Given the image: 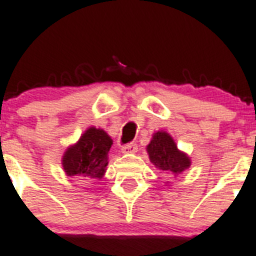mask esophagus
<instances>
[{
  "instance_id": "1",
  "label": "esophagus",
  "mask_w": 256,
  "mask_h": 256,
  "mask_svg": "<svg viewBox=\"0 0 256 256\" xmlns=\"http://www.w3.org/2000/svg\"><path fill=\"white\" fill-rule=\"evenodd\" d=\"M138 151V146L136 144H128L126 146L122 147V152L124 154H136Z\"/></svg>"
}]
</instances>
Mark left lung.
Here are the masks:
<instances>
[{"instance_id":"left-lung-1","label":"left lung","mask_w":256,"mask_h":256,"mask_svg":"<svg viewBox=\"0 0 256 256\" xmlns=\"http://www.w3.org/2000/svg\"><path fill=\"white\" fill-rule=\"evenodd\" d=\"M146 150L152 165L166 174L178 176L192 165L190 157L178 148L174 138L165 130L154 133Z\"/></svg>"}]
</instances>
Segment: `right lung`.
Here are the masks:
<instances>
[{"instance_id":"1","label":"right lung","mask_w":256,"mask_h":256,"mask_svg":"<svg viewBox=\"0 0 256 256\" xmlns=\"http://www.w3.org/2000/svg\"><path fill=\"white\" fill-rule=\"evenodd\" d=\"M110 136L102 128L88 126L76 144L62 156V166L67 176H84L102 180L109 164Z\"/></svg>"}]
</instances>
